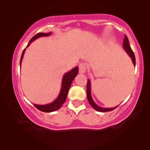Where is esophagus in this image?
Wrapping results in <instances>:
<instances>
[{"mask_svg":"<svg viewBox=\"0 0 150 150\" xmlns=\"http://www.w3.org/2000/svg\"><path fill=\"white\" fill-rule=\"evenodd\" d=\"M87 71V65L85 63H81L79 65V72L80 73H85Z\"/></svg>","mask_w":150,"mask_h":150,"instance_id":"34e87169","label":"esophagus"}]
</instances>
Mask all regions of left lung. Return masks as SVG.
<instances>
[{
  "label": "left lung",
  "mask_w": 150,
  "mask_h": 150,
  "mask_svg": "<svg viewBox=\"0 0 150 150\" xmlns=\"http://www.w3.org/2000/svg\"><path fill=\"white\" fill-rule=\"evenodd\" d=\"M123 47L124 50L125 51V52L128 53V55L130 56V58L132 59V63H133L134 66H135V55H134L133 51H132L131 48H130V44H129V41L128 37H127L126 35H125V39L123 40ZM87 99H88L89 104H90L91 106H92L93 108H94L95 110H97V111H99V112H106V111H113V109L118 107V106H116V107H113V108H102L99 106L98 105L94 102V101L93 100L92 95H91V83H90V80H87Z\"/></svg>",
  "instance_id": "8db88e82"
}]
</instances>
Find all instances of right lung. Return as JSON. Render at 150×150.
<instances>
[{"instance_id":"right-lung-1","label":"right lung","mask_w":150,"mask_h":150,"mask_svg":"<svg viewBox=\"0 0 150 150\" xmlns=\"http://www.w3.org/2000/svg\"><path fill=\"white\" fill-rule=\"evenodd\" d=\"M51 34V32H49V33H38L36 34L34 37H33L31 39V40L29 42V44H27V47H28L30 45V44L35 39H38L39 37H48ZM26 47V48H27ZM26 49L23 50L21 56V58H20V66H21L22 58H23L24 54H25ZM78 74V67L76 66L75 68H73L72 70H70L69 72H67L64 74L63 75V79H62V83H61V91H60L59 94H58V97L56 98V100H54L53 102L49 103V104H44V105H38V104H34V106L36 108H38L39 111H42L43 112H53V111H56V110L59 109L61 107L62 105L63 104V103L65 102V99H66L67 96H68V91L71 85L72 82L75 79V77L77 76V75Z\"/></svg>"}]
</instances>
